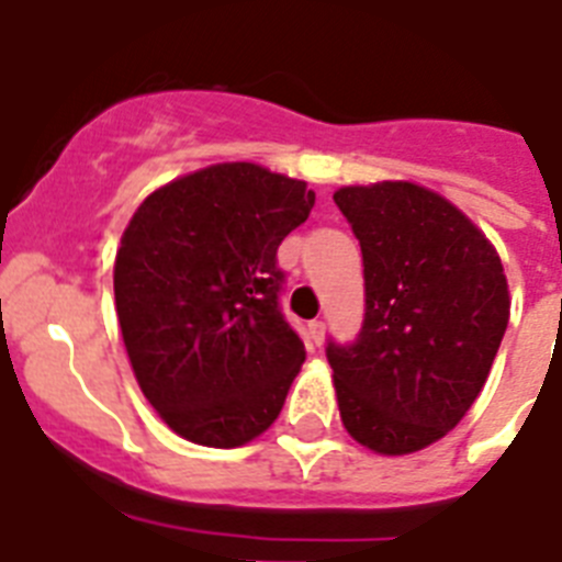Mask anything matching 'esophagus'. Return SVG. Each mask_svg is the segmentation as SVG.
Returning <instances> with one entry per match:
<instances>
[{
  "label": "esophagus",
  "instance_id": "1",
  "mask_svg": "<svg viewBox=\"0 0 562 562\" xmlns=\"http://www.w3.org/2000/svg\"><path fill=\"white\" fill-rule=\"evenodd\" d=\"M308 337L314 346H323L325 339V323L323 319H314V323H308Z\"/></svg>",
  "mask_w": 562,
  "mask_h": 562
}]
</instances>
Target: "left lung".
<instances>
[{
  "label": "left lung",
  "mask_w": 562,
  "mask_h": 562,
  "mask_svg": "<svg viewBox=\"0 0 562 562\" xmlns=\"http://www.w3.org/2000/svg\"><path fill=\"white\" fill-rule=\"evenodd\" d=\"M360 239L366 317L328 339L339 417L376 454H412L451 431L483 391L508 325L494 245L440 193L414 182L334 193Z\"/></svg>",
  "instance_id": "obj_1"
}]
</instances>
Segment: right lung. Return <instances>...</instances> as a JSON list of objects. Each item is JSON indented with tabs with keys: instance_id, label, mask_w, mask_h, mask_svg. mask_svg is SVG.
Masks as SVG:
<instances>
[{
	"instance_id": "obj_1",
	"label": "right lung",
	"mask_w": 562,
	"mask_h": 562,
	"mask_svg": "<svg viewBox=\"0 0 562 562\" xmlns=\"http://www.w3.org/2000/svg\"><path fill=\"white\" fill-rule=\"evenodd\" d=\"M314 209L305 182L211 165L131 216L113 296L136 383L191 442L234 449L280 417L305 346L280 308L277 248Z\"/></svg>"
}]
</instances>
